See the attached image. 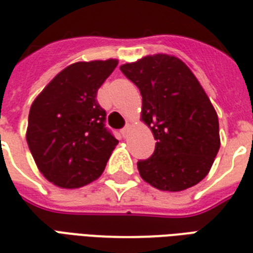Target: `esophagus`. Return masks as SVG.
I'll use <instances>...</instances> for the list:
<instances>
[{
	"instance_id": "obj_1",
	"label": "esophagus",
	"mask_w": 253,
	"mask_h": 253,
	"mask_svg": "<svg viewBox=\"0 0 253 253\" xmlns=\"http://www.w3.org/2000/svg\"><path fill=\"white\" fill-rule=\"evenodd\" d=\"M128 131H130V127H128V126L123 127L122 130H121V134H122L123 138H127V135H128Z\"/></svg>"
}]
</instances>
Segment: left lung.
<instances>
[{
  "mask_svg": "<svg viewBox=\"0 0 253 253\" xmlns=\"http://www.w3.org/2000/svg\"><path fill=\"white\" fill-rule=\"evenodd\" d=\"M142 94V121L156 140L154 154L139 160L143 180L159 190L181 192L202 181L220 147L214 106L178 57L158 53L121 65Z\"/></svg>",
  "mask_w": 253,
  "mask_h": 253,
  "instance_id": "left-lung-1",
  "label": "left lung"
}]
</instances>
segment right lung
<instances>
[{"label": "right lung", "mask_w": 253, "mask_h": 253, "mask_svg": "<svg viewBox=\"0 0 253 253\" xmlns=\"http://www.w3.org/2000/svg\"><path fill=\"white\" fill-rule=\"evenodd\" d=\"M117 65L115 59L71 64L31 105L26 140L41 173L56 186L76 189L97 180L118 144L95 99Z\"/></svg>", "instance_id": "add662e5"}]
</instances>
